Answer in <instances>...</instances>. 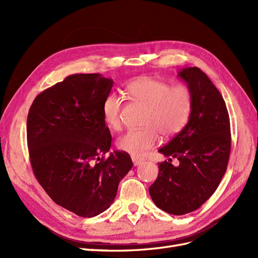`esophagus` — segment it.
Masks as SVG:
<instances>
[{
	"mask_svg": "<svg viewBox=\"0 0 258 258\" xmlns=\"http://www.w3.org/2000/svg\"><path fill=\"white\" fill-rule=\"evenodd\" d=\"M131 159H132V161H134V165H135V166H139V165H141V163L143 162V160H142L141 158L135 157V156H132Z\"/></svg>",
	"mask_w": 258,
	"mask_h": 258,
	"instance_id": "esophagus-1",
	"label": "esophagus"
}]
</instances>
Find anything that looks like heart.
Instances as JSON below:
<instances>
[{
	"label": "heart",
	"instance_id": "1",
	"mask_svg": "<svg viewBox=\"0 0 258 258\" xmlns=\"http://www.w3.org/2000/svg\"><path fill=\"white\" fill-rule=\"evenodd\" d=\"M126 93L132 100L147 107L143 126L131 130L118 139L117 145L121 151L135 157H143L162 137H173L188 121L191 112L192 96L190 89L183 84L171 86L168 82L142 76L126 86ZM122 99L115 92L105 97L102 115L105 123L114 130H119L121 121Z\"/></svg>",
	"mask_w": 258,
	"mask_h": 258
}]
</instances>
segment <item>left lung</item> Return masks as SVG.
Instances as JSON below:
<instances>
[{
  "mask_svg": "<svg viewBox=\"0 0 258 258\" xmlns=\"http://www.w3.org/2000/svg\"><path fill=\"white\" fill-rule=\"evenodd\" d=\"M191 91V112L186 126L158 151L179 161L158 163L150 186L154 204L165 212L183 215L199 209L212 196L227 169L230 121L225 101L206 73L197 67L178 72Z\"/></svg>",
  "mask_w": 258,
  "mask_h": 258,
  "instance_id": "left-lung-1",
  "label": "left lung"
}]
</instances>
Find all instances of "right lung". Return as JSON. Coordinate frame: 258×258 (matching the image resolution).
<instances>
[{
  "label": "right lung",
  "instance_id": "1",
  "mask_svg": "<svg viewBox=\"0 0 258 258\" xmlns=\"http://www.w3.org/2000/svg\"><path fill=\"white\" fill-rule=\"evenodd\" d=\"M113 80L73 74L38 95L27 119L31 166L38 183L62 208L97 216L113 204L121 179L134 166L124 152L110 151L112 136L102 103Z\"/></svg>",
  "mask_w": 258,
  "mask_h": 258
}]
</instances>
